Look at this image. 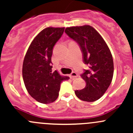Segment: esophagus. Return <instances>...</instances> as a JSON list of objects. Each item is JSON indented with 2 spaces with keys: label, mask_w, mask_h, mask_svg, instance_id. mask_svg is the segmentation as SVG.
Instances as JSON below:
<instances>
[{
  "label": "esophagus",
  "mask_w": 133,
  "mask_h": 133,
  "mask_svg": "<svg viewBox=\"0 0 133 133\" xmlns=\"http://www.w3.org/2000/svg\"><path fill=\"white\" fill-rule=\"evenodd\" d=\"M69 76H70L71 78H75L77 77L78 75L77 73H75V72H72V73L70 74V75H69Z\"/></svg>",
  "instance_id": "34e87169"
}]
</instances>
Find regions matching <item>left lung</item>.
I'll return each instance as SVG.
<instances>
[{
    "instance_id": "obj_1",
    "label": "left lung",
    "mask_w": 133,
    "mask_h": 133,
    "mask_svg": "<svg viewBox=\"0 0 133 133\" xmlns=\"http://www.w3.org/2000/svg\"><path fill=\"white\" fill-rule=\"evenodd\" d=\"M65 33L80 46L89 69L81 75L86 85L75 95L83 101L95 102L104 95L112 81L114 64L108 45L97 31L89 25L67 28Z\"/></svg>"
}]
</instances>
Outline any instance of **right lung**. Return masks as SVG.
<instances>
[{
	"mask_svg": "<svg viewBox=\"0 0 133 133\" xmlns=\"http://www.w3.org/2000/svg\"><path fill=\"white\" fill-rule=\"evenodd\" d=\"M64 28H45L31 43L22 65V76L29 95L38 102L49 104L58 96L60 84L69 78L52 71L53 49Z\"/></svg>",
	"mask_w": 133,
	"mask_h": 133,
	"instance_id": "right-lung-1",
	"label": "right lung"
}]
</instances>
